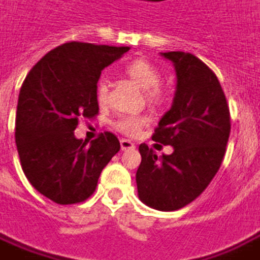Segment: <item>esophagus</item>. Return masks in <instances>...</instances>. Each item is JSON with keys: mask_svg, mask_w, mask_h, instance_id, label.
Returning <instances> with one entry per match:
<instances>
[{"mask_svg": "<svg viewBox=\"0 0 260 260\" xmlns=\"http://www.w3.org/2000/svg\"><path fill=\"white\" fill-rule=\"evenodd\" d=\"M120 146H121V150H133L134 147H136V144L133 142H130V140H127V139H121L120 140Z\"/></svg>", "mask_w": 260, "mask_h": 260, "instance_id": "34e87169", "label": "esophagus"}]
</instances>
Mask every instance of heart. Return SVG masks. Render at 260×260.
<instances>
[{
    "label": "heart",
    "mask_w": 260,
    "mask_h": 260,
    "mask_svg": "<svg viewBox=\"0 0 260 260\" xmlns=\"http://www.w3.org/2000/svg\"><path fill=\"white\" fill-rule=\"evenodd\" d=\"M123 73L126 74L130 80H133L137 85H140L143 90H146L147 100L151 104H161L165 102V93L158 87L161 81V73L158 69L151 64L150 61L143 60V58H136L127 62L123 67ZM107 81L102 78L97 81L95 85V99L99 104H104L107 102ZM149 123L146 116H139V114H130V116H121L116 121V128L118 132L124 133L126 136H137L142 132V128Z\"/></svg>",
    "instance_id": "obj_1"
}]
</instances>
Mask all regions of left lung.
I'll list each match as a JSON object with an SVG mask.
<instances>
[{"label":"left lung","instance_id":"obj_1","mask_svg":"<svg viewBox=\"0 0 260 260\" xmlns=\"http://www.w3.org/2000/svg\"><path fill=\"white\" fill-rule=\"evenodd\" d=\"M176 71L172 107L160 118L153 140L172 146L157 157L146 143L136 173L139 198L161 212L179 210L202 194L222 165L231 134V113L216 74L193 54L161 53Z\"/></svg>","mask_w":260,"mask_h":260}]
</instances>
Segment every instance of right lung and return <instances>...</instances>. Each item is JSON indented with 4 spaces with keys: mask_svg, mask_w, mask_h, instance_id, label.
<instances>
[{
    "mask_svg": "<svg viewBox=\"0 0 260 260\" xmlns=\"http://www.w3.org/2000/svg\"><path fill=\"white\" fill-rule=\"evenodd\" d=\"M128 47L71 41L47 53L29 70L18 95L15 143L32 187L58 205L88 199L100 173L120 150L113 133L81 140L78 118L99 113L95 85L102 71Z\"/></svg>",
    "mask_w": 260,
    "mask_h": 260,
    "instance_id": "obj_1",
    "label": "right lung"
}]
</instances>
